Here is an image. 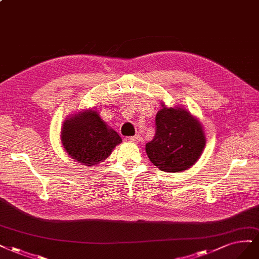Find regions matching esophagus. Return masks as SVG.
<instances>
[{
	"instance_id": "34e87169",
	"label": "esophagus",
	"mask_w": 259,
	"mask_h": 259,
	"mask_svg": "<svg viewBox=\"0 0 259 259\" xmlns=\"http://www.w3.org/2000/svg\"><path fill=\"white\" fill-rule=\"evenodd\" d=\"M140 140H141V137L139 135L132 136V137H126V141H128V142H139Z\"/></svg>"
}]
</instances>
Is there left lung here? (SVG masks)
Returning <instances> with one entry per match:
<instances>
[{
    "instance_id": "1",
    "label": "left lung",
    "mask_w": 259,
    "mask_h": 259,
    "mask_svg": "<svg viewBox=\"0 0 259 259\" xmlns=\"http://www.w3.org/2000/svg\"><path fill=\"white\" fill-rule=\"evenodd\" d=\"M155 122V135L146 145L151 163L166 172H182L196 164L206 146L200 121L183 107L162 103Z\"/></svg>"
}]
</instances>
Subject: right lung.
Instances as JSON below:
<instances>
[{"instance_id":"right-lung-1","label":"right lung","mask_w":259,"mask_h":259,"mask_svg":"<svg viewBox=\"0 0 259 259\" xmlns=\"http://www.w3.org/2000/svg\"><path fill=\"white\" fill-rule=\"evenodd\" d=\"M60 136L69 157L84 166L104 162L122 142L118 133L93 108L68 115L62 124Z\"/></svg>"}]
</instances>
